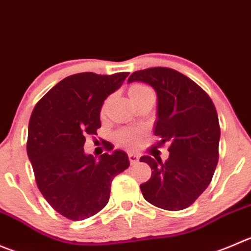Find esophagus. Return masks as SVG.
Listing matches in <instances>:
<instances>
[{
    "label": "esophagus",
    "mask_w": 251,
    "mask_h": 251,
    "mask_svg": "<svg viewBox=\"0 0 251 251\" xmlns=\"http://www.w3.org/2000/svg\"><path fill=\"white\" fill-rule=\"evenodd\" d=\"M128 160H130V163L131 164H137L138 163V160H140V157H138L137 154H133V153H130V154H128Z\"/></svg>",
    "instance_id": "obj_1"
}]
</instances>
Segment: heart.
I'll return each instance as SVG.
<instances>
[{"mask_svg":"<svg viewBox=\"0 0 251 251\" xmlns=\"http://www.w3.org/2000/svg\"><path fill=\"white\" fill-rule=\"evenodd\" d=\"M152 93L150 88L145 84H141V83H135L132 86L128 87V97H130L131 101L135 103V101L140 100V99L145 98L146 96ZM106 108H108V100H105L101 105L100 109V114L104 115L106 111ZM116 141L120 145L125 146V147L128 148H132L140 142V138H141V133L138 130H132V128H123V130L118 131L115 135Z\"/></svg>","mask_w":251,"mask_h":251,"instance_id":"obj_1","label":"heart"}]
</instances>
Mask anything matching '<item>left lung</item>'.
Wrapping results in <instances>:
<instances>
[{
	"mask_svg": "<svg viewBox=\"0 0 251 251\" xmlns=\"http://www.w3.org/2000/svg\"><path fill=\"white\" fill-rule=\"evenodd\" d=\"M141 81L154 88L158 98L155 148L169 145V158L143 155L152 169L140 185L146 200L168 211L189 207L206 190L218 163L221 128L208 94L185 75L168 67L136 71L128 82Z\"/></svg>",
	"mask_w": 251,
	"mask_h": 251,
	"instance_id": "left-lung-1",
	"label": "left lung"
}]
</instances>
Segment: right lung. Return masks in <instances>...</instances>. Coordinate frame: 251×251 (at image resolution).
Wrapping results in <instances>:
<instances>
[{
	"mask_svg": "<svg viewBox=\"0 0 251 251\" xmlns=\"http://www.w3.org/2000/svg\"><path fill=\"white\" fill-rule=\"evenodd\" d=\"M128 72H82L58 82L34 106L29 120L26 153L39 190L51 207L71 221L103 210L111 181L127 169L124 151L104 153L98 160L83 150L86 137L101 126L106 97L123 84ZM108 150L110 143L104 142Z\"/></svg>",
	"mask_w": 251,
	"mask_h": 251,
	"instance_id": "add662e5",
	"label": "right lung"
}]
</instances>
